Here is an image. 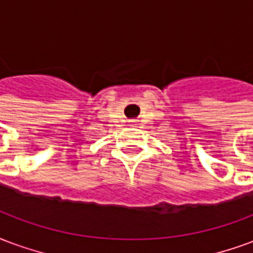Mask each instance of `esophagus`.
Instances as JSON below:
<instances>
[{
  "label": "esophagus",
  "instance_id": "obj_1",
  "mask_svg": "<svg viewBox=\"0 0 253 253\" xmlns=\"http://www.w3.org/2000/svg\"><path fill=\"white\" fill-rule=\"evenodd\" d=\"M134 123H136V121H130V125H136Z\"/></svg>",
  "mask_w": 253,
  "mask_h": 253
}]
</instances>
